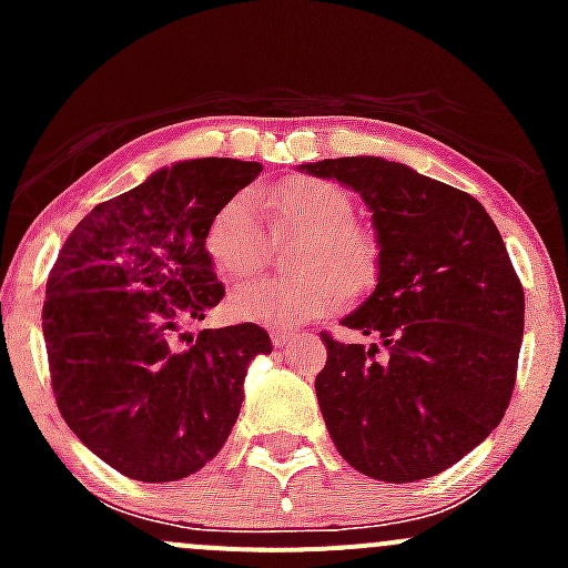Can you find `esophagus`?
<instances>
[{"instance_id": "1", "label": "esophagus", "mask_w": 568, "mask_h": 568, "mask_svg": "<svg viewBox=\"0 0 568 568\" xmlns=\"http://www.w3.org/2000/svg\"><path fill=\"white\" fill-rule=\"evenodd\" d=\"M296 337H300V335H296V332H291V329H272V343L277 348H285L291 341H296Z\"/></svg>"}]
</instances>
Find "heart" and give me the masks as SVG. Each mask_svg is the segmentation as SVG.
Here are the masks:
<instances>
[{"instance_id":"heart-1","label":"heart","mask_w":568,"mask_h":568,"mask_svg":"<svg viewBox=\"0 0 568 568\" xmlns=\"http://www.w3.org/2000/svg\"><path fill=\"white\" fill-rule=\"evenodd\" d=\"M277 231L300 233L294 277H263L233 291V316L266 326H302L341 311L348 294H363L379 277V242L354 225V203L341 186L296 175L257 192ZM205 252L216 272L244 280L261 268L266 236L250 194L227 200L205 231Z\"/></svg>"}]
</instances>
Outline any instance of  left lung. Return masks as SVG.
Instances as JSON below:
<instances>
[{
    "label": "left lung",
    "instance_id": "left-lung-1",
    "mask_svg": "<svg viewBox=\"0 0 568 568\" xmlns=\"http://www.w3.org/2000/svg\"><path fill=\"white\" fill-rule=\"evenodd\" d=\"M368 205L379 277L341 321L371 346L326 343L316 395L337 454L387 484L432 478L484 443L511 400L525 291L473 194L379 156L324 159Z\"/></svg>",
    "mask_w": 568,
    "mask_h": 568
}]
</instances>
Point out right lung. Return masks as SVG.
I'll list each match as a JSON object with an SVG mask.
<instances>
[{
    "label": "right lung",
    "instance_id": "add662e5",
    "mask_svg": "<svg viewBox=\"0 0 568 568\" xmlns=\"http://www.w3.org/2000/svg\"><path fill=\"white\" fill-rule=\"evenodd\" d=\"M257 162L189 159L95 205L45 283L51 387L71 432L145 484L186 478L231 437L244 376L272 352L257 324L183 332L225 285L205 252L216 211L261 175Z\"/></svg>",
    "mask_w": 568,
    "mask_h": 568
}]
</instances>
